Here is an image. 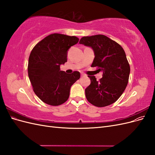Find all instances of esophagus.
Listing matches in <instances>:
<instances>
[{
    "instance_id": "obj_1",
    "label": "esophagus",
    "mask_w": 155,
    "mask_h": 155,
    "mask_svg": "<svg viewBox=\"0 0 155 155\" xmlns=\"http://www.w3.org/2000/svg\"><path fill=\"white\" fill-rule=\"evenodd\" d=\"M81 77H85V76H86V75H85V74L81 73Z\"/></svg>"
}]
</instances>
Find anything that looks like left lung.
I'll return each instance as SVG.
<instances>
[{
  "instance_id": "1",
  "label": "left lung",
  "mask_w": 155,
  "mask_h": 155,
  "mask_svg": "<svg viewBox=\"0 0 155 155\" xmlns=\"http://www.w3.org/2000/svg\"><path fill=\"white\" fill-rule=\"evenodd\" d=\"M79 44L91 47L95 58L91 65L102 72V78L88 76L91 85L85 89L88 101L98 107L111 105L122 94L129 81L130 66L125 51L116 42L104 35L83 37Z\"/></svg>"
}]
</instances>
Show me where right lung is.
I'll use <instances>...</instances> for the list:
<instances>
[{"label":"right lung","mask_w":155,"mask_h":155,"mask_svg":"<svg viewBox=\"0 0 155 155\" xmlns=\"http://www.w3.org/2000/svg\"><path fill=\"white\" fill-rule=\"evenodd\" d=\"M76 36L53 34L48 35L32 49L28 72L35 94L46 104L60 105L69 97L71 86L80 78V73L67 74L60 65L67 61V52L78 43Z\"/></svg>","instance_id":"add662e5"}]
</instances>
